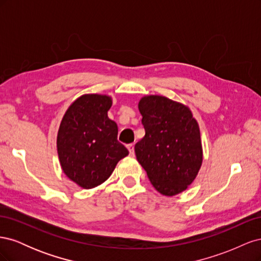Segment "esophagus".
Listing matches in <instances>:
<instances>
[{
	"label": "esophagus",
	"mask_w": 261,
	"mask_h": 261,
	"mask_svg": "<svg viewBox=\"0 0 261 261\" xmlns=\"http://www.w3.org/2000/svg\"><path fill=\"white\" fill-rule=\"evenodd\" d=\"M127 149H128V151H129V154L130 155H134V144H129V145H127Z\"/></svg>",
	"instance_id": "1"
}]
</instances>
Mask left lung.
Segmentation results:
<instances>
[{
    "label": "left lung",
    "instance_id": "8db88e82",
    "mask_svg": "<svg viewBox=\"0 0 261 261\" xmlns=\"http://www.w3.org/2000/svg\"><path fill=\"white\" fill-rule=\"evenodd\" d=\"M138 109L146 134L135 145L137 160L158 192L179 194L202 163L198 123L186 106L162 96L141 98Z\"/></svg>",
    "mask_w": 261,
    "mask_h": 261
}]
</instances>
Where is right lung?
Wrapping results in <instances>:
<instances>
[{
  "mask_svg": "<svg viewBox=\"0 0 261 261\" xmlns=\"http://www.w3.org/2000/svg\"><path fill=\"white\" fill-rule=\"evenodd\" d=\"M112 100L84 94L63 116L58 133V153L63 172L85 189L96 187L112 174L128 150L117 141V125L108 117Z\"/></svg>",
  "mask_w": 261,
  "mask_h": 261,
  "instance_id": "add662e5",
  "label": "right lung"
}]
</instances>
